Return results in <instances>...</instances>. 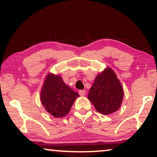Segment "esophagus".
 <instances>
[{
	"instance_id": "esophagus-1",
	"label": "esophagus",
	"mask_w": 157,
	"mask_h": 157,
	"mask_svg": "<svg viewBox=\"0 0 157 157\" xmlns=\"http://www.w3.org/2000/svg\"><path fill=\"white\" fill-rule=\"evenodd\" d=\"M79 94L80 96H84L85 94V91H84V90H79Z\"/></svg>"
}]
</instances>
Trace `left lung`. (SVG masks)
Returning a JSON list of instances; mask_svg holds the SVG:
<instances>
[{"mask_svg":"<svg viewBox=\"0 0 157 157\" xmlns=\"http://www.w3.org/2000/svg\"><path fill=\"white\" fill-rule=\"evenodd\" d=\"M124 90L120 80L111 68L107 67L97 75L87 98L101 114L116 112L122 105Z\"/></svg>","mask_w":157,"mask_h":157,"instance_id":"obj_1","label":"left lung"}]
</instances>
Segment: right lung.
<instances>
[{
    "label": "right lung",
    "mask_w": 157,
    "mask_h": 157,
    "mask_svg": "<svg viewBox=\"0 0 157 157\" xmlns=\"http://www.w3.org/2000/svg\"><path fill=\"white\" fill-rule=\"evenodd\" d=\"M78 97V92L68 87L59 75L51 73L46 76L41 90L40 100L50 114L57 118L65 116Z\"/></svg>",
    "instance_id": "right-lung-1"
}]
</instances>
